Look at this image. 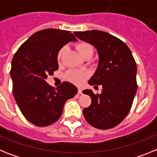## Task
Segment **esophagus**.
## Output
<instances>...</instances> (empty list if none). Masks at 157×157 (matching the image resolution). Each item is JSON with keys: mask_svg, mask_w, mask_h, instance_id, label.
<instances>
[{"mask_svg": "<svg viewBox=\"0 0 157 157\" xmlns=\"http://www.w3.org/2000/svg\"><path fill=\"white\" fill-rule=\"evenodd\" d=\"M78 93L79 94H82V89L81 88H78Z\"/></svg>", "mask_w": 157, "mask_h": 157, "instance_id": "1", "label": "esophagus"}]
</instances>
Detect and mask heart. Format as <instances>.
<instances>
[{"label":"heart","instance_id":"b5f03b06","mask_svg":"<svg viewBox=\"0 0 157 157\" xmlns=\"http://www.w3.org/2000/svg\"><path fill=\"white\" fill-rule=\"evenodd\" d=\"M76 49L82 56H85V54H87L88 52H93V47L91 46V44H89V43H86V42L79 43L76 45ZM64 52V48H61L57 52V60L58 61H60V60L62 58ZM87 77H88V72H85V71L77 70V69L69 70L65 74V78L68 81H70L73 84H76V85H81L86 80Z\"/></svg>","mask_w":157,"mask_h":157}]
</instances>
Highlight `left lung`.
Wrapping results in <instances>:
<instances>
[{"label":"left lung","instance_id":"obj_1","mask_svg":"<svg viewBox=\"0 0 157 157\" xmlns=\"http://www.w3.org/2000/svg\"><path fill=\"white\" fill-rule=\"evenodd\" d=\"M74 34L97 49L98 67L89 84L103 88L101 94L83 91L92 100L90 106L83 110L84 117L99 129L114 128L127 117L132 105L137 90L136 63L127 44L111 34L100 30Z\"/></svg>","mask_w":157,"mask_h":157}]
</instances>
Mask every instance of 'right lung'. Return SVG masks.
<instances>
[{"mask_svg": "<svg viewBox=\"0 0 157 157\" xmlns=\"http://www.w3.org/2000/svg\"><path fill=\"white\" fill-rule=\"evenodd\" d=\"M70 41H76L70 31L47 29L33 34L14 54L10 70L14 98L34 125L45 127L58 121L64 103L77 93L67 81L56 89L46 82L58 69L57 52Z\"/></svg>", "mask_w": 157, "mask_h": 157, "instance_id": "right-lung-1", "label": "right lung"}]
</instances>
